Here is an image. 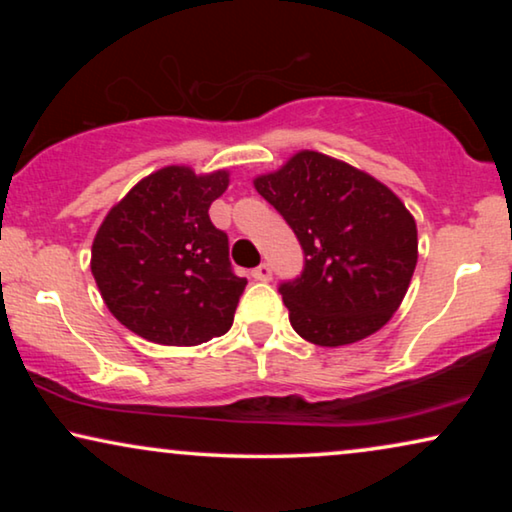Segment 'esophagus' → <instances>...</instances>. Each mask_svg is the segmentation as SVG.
Instances as JSON below:
<instances>
[{
	"label": "esophagus",
	"instance_id": "34e87169",
	"mask_svg": "<svg viewBox=\"0 0 512 512\" xmlns=\"http://www.w3.org/2000/svg\"><path fill=\"white\" fill-rule=\"evenodd\" d=\"M251 275H254V279H258V282H268V279L272 277V268L268 263H261L254 272H251Z\"/></svg>",
	"mask_w": 512,
	"mask_h": 512
}]
</instances>
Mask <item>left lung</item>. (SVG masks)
<instances>
[{
	"label": "left lung",
	"instance_id": "8db88e82",
	"mask_svg": "<svg viewBox=\"0 0 512 512\" xmlns=\"http://www.w3.org/2000/svg\"><path fill=\"white\" fill-rule=\"evenodd\" d=\"M254 188L284 216L305 270L279 286L293 331L342 347L380 331L401 307L417 265V223L368 172L319 151H298Z\"/></svg>",
	"mask_w": 512,
	"mask_h": 512
}]
</instances>
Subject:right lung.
Instances as JSON below:
<instances>
[{
  "instance_id": "right-lung-1",
  "label": "right lung",
  "mask_w": 512,
  "mask_h": 512,
  "mask_svg": "<svg viewBox=\"0 0 512 512\" xmlns=\"http://www.w3.org/2000/svg\"><path fill=\"white\" fill-rule=\"evenodd\" d=\"M228 184V170L160 167L97 228L95 284L109 312L139 338L195 347L233 326L247 279L233 275L228 235L209 221V205Z\"/></svg>"
}]
</instances>
